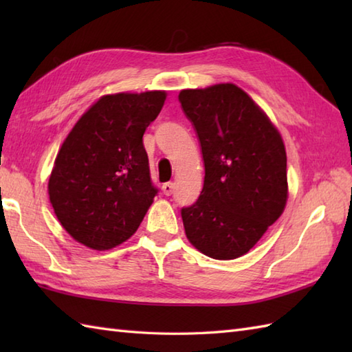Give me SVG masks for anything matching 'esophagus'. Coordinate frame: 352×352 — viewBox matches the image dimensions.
<instances>
[{"label":"esophagus","instance_id":"esophagus-1","mask_svg":"<svg viewBox=\"0 0 352 352\" xmlns=\"http://www.w3.org/2000/svg\"><path fill=\"white\" fill-rule=\"evenodd\" d=\"M162 192L164 193V195H172V192H174V183H170V182H168V183H163V186H162Z\"/></svg>","mask_w":352,"mask_h":352}]
</instances>
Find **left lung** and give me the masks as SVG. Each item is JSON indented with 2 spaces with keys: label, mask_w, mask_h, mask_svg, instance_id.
I'll list each match as a JSON object with an SVG mask.
<instances>
[{
  "label": "left lung",
  "mask_w": 352,
  "mask_h": 352,
  "mask_svg": "<svg viewBox=\"0 0 352 352\" xmlns=\"http://www.w3.org/2000/svg\"><path fill=\"white\" fill-rule=\"evenodd\" d=\"M199 139L204 186L182 208L186 236L206 256L233 260L248 252L287 201V157L281 134L251 96L233 83L178 95Z\"/></svg>",
  "instance_id": "obj_1"
}]
</instances>
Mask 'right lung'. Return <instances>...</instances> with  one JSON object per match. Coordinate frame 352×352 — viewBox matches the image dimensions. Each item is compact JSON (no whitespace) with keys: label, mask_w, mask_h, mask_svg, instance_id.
I'll list each match as a JSON object with an SVG mask.
<instances>
[{"label":"right lung","mask_w":352,"mask_h":352,"mask_svg":"<svg viewBox=\"0 0 352 352\" xmlns=\"http://www.w3.org/2000/svg\"><path fill=\"white\" fill-rule=\"evenodd\" d=\"M164 91L104 95L65 139L48 193L58 222L92 250H111L139 228L157 188L144 146Z\"/></svg>","instance_id":"obj_1"}]
</instances>
